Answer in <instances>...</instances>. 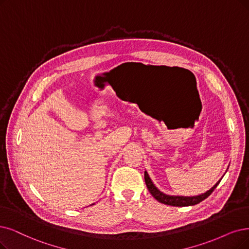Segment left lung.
Wrapping results in <instances>:
<instances>
[{"label":"left lung","mask_w":249,"mask_h":249,"mask_svg":"<svg viewBox=\"0 0 249 249\" xmlns=\"http://www.w3.org/2000/svg\"><path fill=\"white\" fill-rule=\"evenodd\" d=\"M144 178H145V183L146 186L148 188L149 192L151 193V195L155 198V199L163 204L166 205H172V206H189V205H195L197 203L201 202L202 200H204L205 198H207L210 196L214 189L216 188V186L218 185V183L221 182V180L218 181L212 189L210 190L206 191L205 193L201 194V195H198V196H193V197H184V196H170V195H165L162 192H160L158 190V189L153 185V183L151 182L150 178H149L147 172H145L144 174Z\"/></svg>","instance_id":"obj_1"}]
</instances>
